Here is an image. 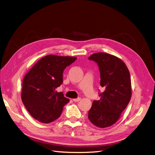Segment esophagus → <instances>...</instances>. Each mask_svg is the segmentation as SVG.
<instances>
[{
  "label": "esophagus",
  "mask_w": 155,
  "mask_h": 155,
  "mask_svg": "<svg viewBox=\"0 0 155 155\" xmlns=\"http://www.w3.org/2000/svg\"><path fill=\"white\" fill-rule=\"evenodd\" d=\"M80 100H81V97H78L76 99H73V101H75V102H78V101H80Z\"/></svg>",
  "instance_id": "1"
}]
</instances>
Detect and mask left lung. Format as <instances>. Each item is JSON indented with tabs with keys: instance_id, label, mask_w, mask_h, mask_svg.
Returning a JSON list of instances; mask_svg holds the SVG:
<instances>
[{
	"instance_id": "obj_1",
	"label": "left lung",
	"mask_w": 155,
	"mask_h": 155,
	"mask_svg": "<svg viewBox=\"0 0 155 155\" xmlns=\"http://www.w3.org/2000/svg\"><path fill=\"white\" fill-rule=\"evenodd\" d=\"M89 60L97 64L100 71V85L105 91L101 98L94 101L88 119L100 128L113 125L118 121L131 97V81L125 64L113 55L98 52L91 55Z\"/></svg>"
}]
</instances>
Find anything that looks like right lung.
I'll use <instances>...</instances> for the list:
<instances>
[{"mask_svg":"<svg viewBox=\"0 0 155 155\" xmlns=\"http://www.w3.org/2000/svg\"><path fill=\"white\" fill-rule=\"evenodd\" d=\"M72 56L48 55L26 74L22 81V101L30 114L40 122L49 123L61 115L70 101L56 89L63 82V72L76 60Z\"/></svg>","mask_w":155,"mask_h":155,"instance_id":"obj_1","label":"right lung"}]
</instances>
